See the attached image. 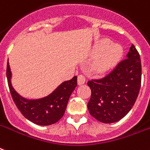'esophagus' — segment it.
Masks as SVG:
<instances>
[{"label": "esophagus", "mask_w": 150, "mask_h": 150, "mask_svg": "<svg viewBox=\"0 0 150 150\" xmlns=\"http://www.w3.org/2000/svg\"><path fill=\"white\" fill-rule=\"evenodd\" d=\"M86 82V78L83 75H79L78 76V84L79 85H83Z\"/></svg>", "instance_id": "34e87169"}]
</instances>
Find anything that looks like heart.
I'll list each match as a JSON object with an SVG mask.
<instances>
[{"instance_id":"obj_1","label":"heart","mask_w":150,"mask_h":150,"mask_svg":"<svg viewBox=\"0 0 150 150\" xmlns=\"http://www.w3.org/2000/svg\"><path fill=\"white\" fill-rule=\"evenodd\" d=\"M93 52L98 55L93 64V69L98 74H105L120 62L123 55V49L120 44L103 39L94 45Z\"/></svg>"}]
</instances>
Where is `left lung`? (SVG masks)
Returning <instances> with one entry per match:
<instances>
[{"mask_svg": "<svg viewBox=\"0 0 150 150\" xmlns=\"http://www.w3.org/2000/svg\"><path fill=\"white\" fill-rule=\"evenodd\" d=\"M142 79L140 55L133 44L127 59L101 79L87 83L91 97L88 110L97 120L104 123H116L131 111L139 95Z\"/></svg>", "mask_w": 150, "mask_h": 150, "instance_id": "8db88e82", "label": "left lung"}]
</instances>
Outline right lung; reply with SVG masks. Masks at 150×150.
I'll use <instances>...</instances> for the list:
<instances>
[{
  "label": "right lung",
  "mask_w": 150,
  "mask_h": 150,
  "mask_svg": "<svg viewBox=\"0 0 150 150\" xmlns=\"http://www.w3.org/2000/svg\"><path fill=\"white\" fill-rule=\"evenodd\" d=\"M7 79L12 99L20 112L32 123L41 126L51 125L64 114L71 94L77 86V76L64 81L52 93L38 99H27L17 93L11 84V71L7 63Z\"/></svg>",
  "instance_id": "right-lung-1"
}]
</instances>
